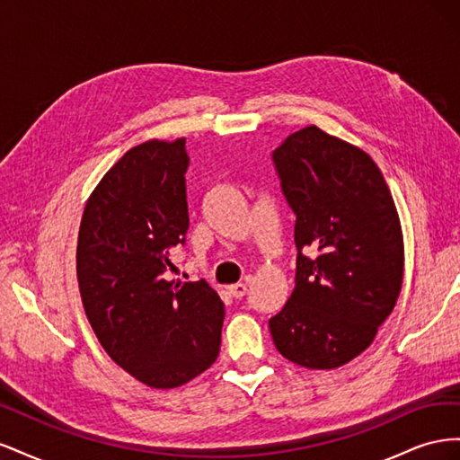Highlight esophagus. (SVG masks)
Masks as SVG:
<instances>
[{"label":"esophagus","mask_w":460,"mask_h":460,"mask_svg":"<svg viewBox=\"0 0 460 460\" xmlns=\"http://www.w3.org/2000/svg\"><path fill=\"white\" fill-rule=\"evenodd\" d=\"M226 291L228 294L234 297V299H242L245 294H247V286L245 284H232V286H228L226 288Z\"/></svg>","instance_id":"1"}]
</instances>
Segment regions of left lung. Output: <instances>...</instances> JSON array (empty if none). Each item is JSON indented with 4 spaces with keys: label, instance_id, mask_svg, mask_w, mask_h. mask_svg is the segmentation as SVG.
Wrapping results in <instances>:
<instances>
[{
    "label": "left lung",
    "instance_id": "8db88e82",
    "mask_svg": "<svg viewBox=\"0 0 460 460\" xmlns=\"http://www.w3.org/2000/svg\"><path fill=\"white\" fill-rule=\"evenodd\" d=\"M272 161L297 247L272 341L299 367L338 368L374 341L399 297L405 247L392 191L368 153L318 127L289 134Z\"/></svg>",
    "mask_w": 460,
    "mask_h": 460
}]
</instances>
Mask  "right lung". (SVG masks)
<instances>
[{"label": "right lung", "instance_id": "right-lung-1", "mask_svg": "<svg viewBox=\"0 0 460 460\" xmlns=\"http://www.w3.org/2000/svg\"><path fill=\"white\" fill-rule=\"evenodd\" d=\"M186 137L128 149L82 215L76 276L86 316L115 363L149 387L184 385L220 351L225 305L205 280L174 282L190 226Z\"/></svg>", "mask_w": 460, "mask_h": 460}]
</instances>
